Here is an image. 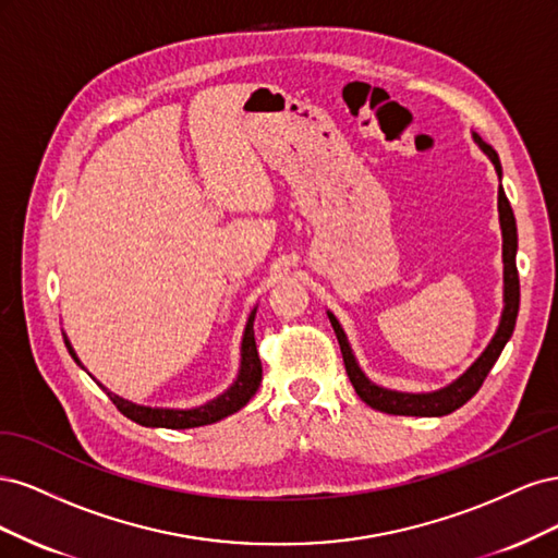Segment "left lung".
I'll return each instance as SVG.
<instances>
[{
  "mask_svg": "<svg viewBox=\"0 0 558 558\" xmlns=\"http://www.w3.org/2000/svg\"><path fill=\"white\" fill-rule=\"evenodd\" d=\"M472 140L482 148V154L494 162L498 179H502V167L498 160L496 150L482 142V137L472 134ZM498 221H500V232H502V314H500V324L492 337V342L486 344V349L480 353L477 361L472 363L461 377H456L447 386L437 388V391H396V388H386L375 384L369 379L356 356H353V349L347 340V332L342 328L340 320L332 312H328L330 326L337 335V342H340L342 349V359L347 375L356 388L359 398L369 404L373 410L386 412V414H400V416H445L451 414L453 410L463 408V404L480 391V386L484 384L486 375L492 373V367L496 365L500 351L505 344L510 342V337L514 332L517 324V314H519V275H517V221H514V211L510 207L508 197H505L502 185H498Z\"/></svg>",
  "mask_w": 558,
  "mask_h": 558,
  "instance_id": "obj_1",
  "label": "left lung"
}]
</instances>
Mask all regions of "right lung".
<instances>
[{
    "label": "right lung",
    "instance_id": "obj_1",
    "mask_svg": "<svg viewBox=\"0 0 558 558\" xmlns=\"http://www.w3.org/2000/svg\"><path fill=\"white\" fill-rule=\"evenodd\" d=\"M258 305L251 310L248 318H246V326L242 332V347H240V369H238V377L232 379V384L226 388L223 393H218L216 398L195 404V408H154V404H140V402H132L125 400L121 396H116L113 391H109L107 386L99 384L83 363L78 361L76 351L70 342V337L64 335V344L70 349L72 359L86 369V373L105 388L107 396L111 398V402L116 404L118 410H121L128 418H132L134 424L146 426V428H174V430H183V428H197V426H207V424H216V421H221L234 412H240L244 404L253 398V393L258 391L260 379H263V365L258 359V349H256V337H253V318H256Z\"/></svg>",
    "mask_w": 558,
    "mask_h": 558
}]
</instances>
